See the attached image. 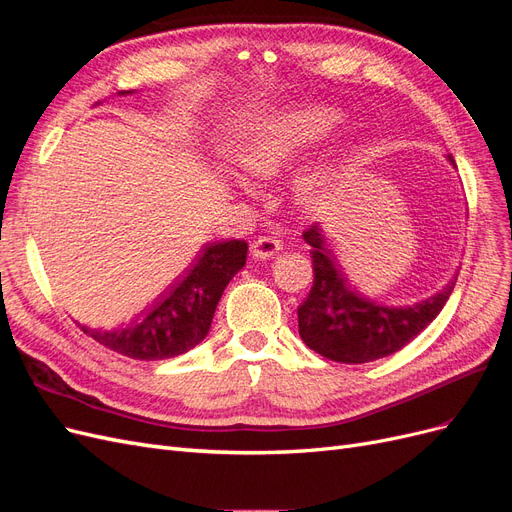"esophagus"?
Wrapping results in <instances>:
<instances>
[{"label": "esophagus", "instance_id": "obj_1", "mask_svg": "<svg viewBox=\"0 0 512 512\" xmlns=\"http://www.w3.org/2000/svg\"><path fill=\"white\" fill-rule=\"evenodd\" d=\"M282 252V243L277 241L275 237H260L254 245H252V256L256 260H271L277 254Z\"/></svg>", "mask_w": 512, "mask_h": 512}]
</instances>
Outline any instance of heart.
Returning a JSON list of instances; mask_svg holds the SVG:
<instances>
[{"label":"heart","instance_id":"1","mask_svg":"<svg viewBox=\"0 0 512 512\" xmlns=\"http://www.w3.org/2000/svg\"><path fill=\"white\" fill-rule=\"evenodd\" d=\"M344 123L342 113L324 104H297L260 117L241 130L230 147L235 166L245 177L269 181L297 162L305 151L322 143ZM356 145L337 136L314 158L294 170L288 192L303 213L327 211L348 179Z\"/></svg>","mask_w":512,"mask_h":512}]
</instances>
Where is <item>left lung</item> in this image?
Instances as JSON below:
<instances>
[{
	"label": "left lung",
	"mask_w": 512,
	"mask_h": 512,
	"mask_svg": "<svg viewBox=\"0 0 512 512\" xmlns=\"http://www.w3.org/2000/svg\"><path fill=\"white\" fill-rule=\"evenodd\" d=\"M446 160L455 166L451 153ZM303 239L312 245L314 286L297 312L299 335L307 348L329 361L369 363L401 350L429 327L455 288L457 271L427 299L412 303L371 299L352 286L318 224L307 228Z\"/></svg>",
	"instance_id": "8db88e82"
}]
</instances>
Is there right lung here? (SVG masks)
<instances>
[{
    "label": "right lung",
    "mask_w": 512,
    "mask_h": 512,
    "mask_svg": "<svg viewBox=\"0 0 512 512\" xmlns=\"http://www.w3.org/2000/svg\"><path fill=\"white\" fill-rule=\"evenodd\" d=\"M132 91H119L128 96ZM247 258L245 241L209 243L194 267L183 275L164 297L147 312L121 329H87L102 346L136 361L173 359L192 350L207 337L211 320L228 282L243 267Z\"/></svg>",
    "instance_id": "add662e5"
}]
</instances>
